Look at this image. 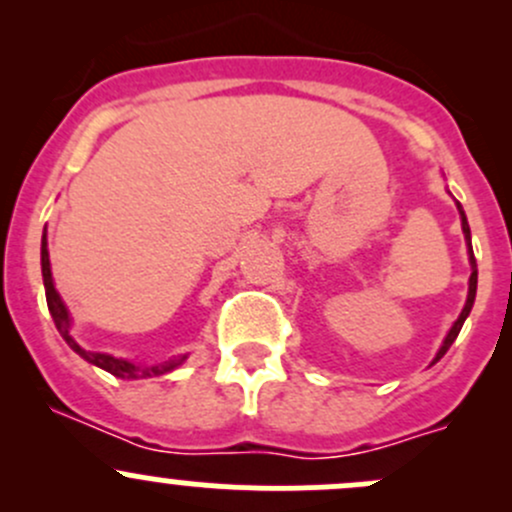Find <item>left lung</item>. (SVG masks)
Instances as JSON below:
<instances>
[{"instance_id": "left-lung-1", "label": "left lung", "mask_w": 512, "mask_h": 512, "mask_svg": "<svg viewBox=\"0 0 512 512\" xmlns=\"http://www.w3.org/2000/svg\"><path fill=\"white\" fill-rule=\"evenodd\" d=\"M458 210H461V225H463V235H466L468 245H471V227H468L466 213H463L461 203H458ZM468 252H471V267H473V272H471V282H468V299H466V307H463L461 317H458V319H456V324H453V327H451V332H448V337H446V339H443V347H441V349H438L436 359H441V356H443V354H446V352H448V349H451V344H453V342H456L458 332H461L463 322H466V317H468V314H471V307H473V302H476V287H478V270H476V257H473V247H468Z\"/></svg>"}]
</instances>
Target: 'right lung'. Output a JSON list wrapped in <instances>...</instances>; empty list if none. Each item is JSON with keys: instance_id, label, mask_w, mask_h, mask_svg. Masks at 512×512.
Wrapping results in <instances>:
<instances>
[{"instance_id": "obj_1", "label": "right lung", "mask_w": 512, "mask_h": 512, "mask_svg": "<svg viewBox=\"0 0 512 512\" xmlns=\"http://www.w3.org/2000/svg\"><path fill=\"white\" fill-rule=\"evenodd\" d=\"M41 277H44L46 304H49V312H51V317H54L56 329H59V334L64 337V342L69 344L76 354L84 356L89 364L101 366V369H106L108 374L118 376V379H146V376H160V374H165V371H170V369H175V366L183 364L185 356L163 361V364H158V366H136L126 359H116V356H111V354H96V352H86V349H81L79 344L74 342V337H71L69 309H66V304L61 302L59 292H56V287H54V280H51L49 250H46V232H44V240H41Z\"/></svg>"}]
</instances>
